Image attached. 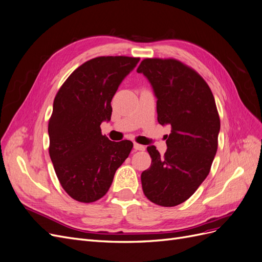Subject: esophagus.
Wrapping results in <instances>:
<instances>
[{
	"label": "esophagus",
	"instance_id": "obj_1",
	"mask_svg": "<svg viewBox=\"0 0 262 262\" xmlns=\"http://www.w3.org/2000/svg\"><path fill=\"white\" fill-rule=\"evenodd\" d=\"M133 147H134V149H136V150H145V146H144V145H142V144L134 143Z\"/></svg>",
	"mask_w": 262,
	"mask_h": 262
}]
</instances>
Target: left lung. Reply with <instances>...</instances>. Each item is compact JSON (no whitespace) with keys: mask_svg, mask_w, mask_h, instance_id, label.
Here are the masks:
<instances>
[{"mask_svg":"<svg viewBox=\"0 0 262 262\" xmlns=\"http://www.w3.org/2000/svg\"><path fill=\"white\" fill-rule=\"evenodd\" d=\"M137 72L153 86L158 123L171 126L164 156L147 146L152 163L141 175L142 189L150 202L175 207L210 172L221 126L215 99L203 77L179 60L146 58Z\"/></svg>","mask_w":262,"mask_h":262,"instance_id":"obj_1","label":"left lung"}]
</instances>
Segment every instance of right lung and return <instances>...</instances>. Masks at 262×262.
Here are the masks:
<instances>
[{"label": "right lung", "instance_id": "1", "mask_svg": "<svg viewBox=\"0 0 262 262\" xmlns=\"http://www.w3.org/2000/svg\"><path fill=\"white\" fill-rule=\"evenodd\" d=\"M139 61L124 55L91 59L55 95L48 123L49 155L60 185L78 202L104 196L133 147L129 140L113 142L102 136L100 123L110 120L114 95Z\"/></svg>", "mask_w": 262, "mask_h": 262}]
</instances>
